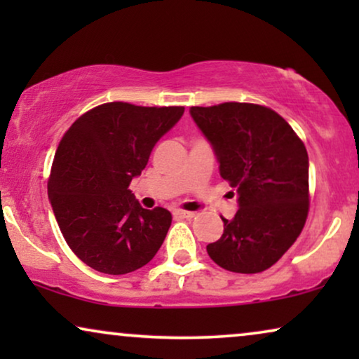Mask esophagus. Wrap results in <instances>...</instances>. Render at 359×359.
Listing matches in <instances>:
<instances>
[{
	"mask_svg": "<svg viewBox=\"0 0 359 359\" xmlns=\"http://www.w3.org/2000/svg\"><path fill=\"white\" fill-rule=\"evenodd\" d=\"M173 215L175 219H191L194 217V212H189V210H183V209H175Z\"/></svg>",
	"mask_w": 359,
	"mask_h": 359,
	"instance_id": "34e87169",
	"label": "esophagus"
}]
</instances>
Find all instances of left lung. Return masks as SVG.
Here are the masks:
<instances>
[{"label":"left lung","instance_id":"left-lung-1","mask_svg":"<svg viewBox=\"0 0 359 359\" xmlns=\"http://www.w3.org/2000/svg\"><path fill=\"white\" fill-rule=\"evenodd\" d=\"M238 194L233 219L208 245L220 268L262 273L273 266L302 232L309 212V156L302 140L278 112L250 102L189 109Z\"/></svg>","mask_w":359,"mask_h":359}]
</instances>
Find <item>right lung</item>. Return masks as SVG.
<instances>
[{"instance_id":"add662e5","label":"right lung","mask_w":359,"mask_h":359,"mask_svg":"<svg viewBox=\"0 0 359 359\" xmlns=\"http://www.w3.org/2000/svg\"><path fill=\"white\" fill-rule=\"evenodd\" d=\"M183 112V106L106 102L78 117L62 137L48 199L68 247L90 268L132 273L160 250L170 210L144 209L129 184Z\"/></svg>"}]
</instances>
